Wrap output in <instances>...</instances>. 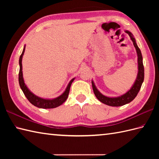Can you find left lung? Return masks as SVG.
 Masks as SVG:
<instances>
[{"label":"left lung","instance_id":"obj_1","mask_svg":"<svg viewBox=\"0 0 159 159\" xmlns=\"http://www.w3.org/2000/svg\"><path fill=\"white\" fill-rule=\"evenodd\" d=\"M125 32L128 33V35L130 36L132 42L133 43L134 48L136 49L137 55L138 72L137 78L135 80H134L133 85H132L129 90H128L126 93L122 94V95L117 97H109L103 95V94L97 89L93 80H92V85L93 90V93L95 94V96L98 98V100L100 101L101 102H102L103 104H105L107 105H109L111 107L123 106L124 104H126L130 102L131 101H133L134 99V98L137 96L138 92H139L141 87L142 85V83L144 80V67L143 64V57L142 55H141V50L137 44L135 38H134L133 33L129 31H125Z\"/></svg>","mask_w":159,"mask_h":159}]
</instances>
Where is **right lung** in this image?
<instances>
[{
  "mask_svg": "<svg viewBox=\"0 0 159 159\" xmlns=\"http://www.w3.org/2000/svg\"><path fill=\"white\" fill-rule=\"evenodd\" d=\"M25 47L26 46L25 45L22 50V52L20 57V59H19L20 71H19V77H18L20 87L22 90L25 96L26 97V98L29 100V102H31L33 105H34L38 108H41V109H53V108H56L57 107L61 105L63 102H66L67 97H68L71 85H72L74 80L75 79V78H73V79L69 82L68 85H67L63 93H62V94H61L59 96L55 98H52V99L43 98H41L36 96L35 94H34L32 92H31V90L28 88V87L26 86V85L25 83V80H24L22 61V57L24 55V53H25Z\"/></svg>",
  "mask_w": 159,
  "mask_h": 159,
  "instance_id": "right-lung-1",
  "label": "right lung"
}]
</instances>
